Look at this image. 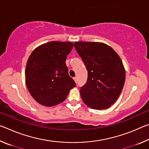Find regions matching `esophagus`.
Wrapping results in <instances>:
<instances>
[{"label": "esophagus", "instance_id": "esophagus-1", "mask_svg": "<svg viewBox=\"0 0 149 149\" xmlns=\"http://www.w3.org/2000/svg\"><path fill=\"white\" fill-rule=\"evenodd\" d=\"M74 80L75 81V83H77V77H74Z\"/></svg>", "mask_w": 149, "mask_h": 149}]
</instances>
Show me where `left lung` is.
Here are the masks:
<instances>
[{
  "label": "left lung",
  "mask_w": 149,
  "mask_h": 149,
  "mask_svg": "<svg viewBox=\"0 0 149 149\" xmlns=\"http://www.w3.org/2000/svg\"><path fill=\"white\" fill-rule=\"evenodd\" d=\"M88 72L87 81L80 89L83 101L97 110L110 107L119 97L125 79L122 60L114 50L103 42H74Z\"/></svg>",
  "instance_id": "8db88e82"
}]
</instances>
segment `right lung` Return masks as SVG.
I'll return each instance as SVG.
<instances>
[{
    "label": "right lung",
    "instance_id": "1",
    "mask_svg": "<svg viewBox=\"0 0 149 149\" xmlns=\"http://www.w3.org/2000/svg\"><path fill=\"white\" fill-rule=\"evenodd\" d=\"M74 43L51 41L37 47L30 55L26 68V83L30 94L45 107L64 101L75 87L65 64Z\"/></svg>",
    "mask_w": 149,
    "mask_h": 149
}]
</instances>
